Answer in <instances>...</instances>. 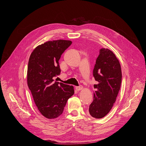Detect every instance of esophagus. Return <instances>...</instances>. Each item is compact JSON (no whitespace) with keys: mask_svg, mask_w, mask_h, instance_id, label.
<instances>
[{"mask_svg":"<svg viewBox=\"0 0 146 146\" xmlns=\"http://www.w3.org/2000/svg\"><path fill=\"white\" fill-rule=\"evenodd\" d=\"M82 89H83V86L82 85H80L79 86H76V90H78V91L81 90Z\"/></svg>","mask_w":146,"mask_h":146,"instance_id":"esophagus-1","label":"esophagus"}]
</instances>
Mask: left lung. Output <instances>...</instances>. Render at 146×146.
<instances>
[{
  "mask_svg": "<svg viewBox=\"0 0 146 146\" xmlns=\"http://www.w3.org/2000/svg\"><path fill=\"white\" fill-rule=\"evenodd\" d=\"M93 76L97 84L94 85V101L89 105V111L94 118H102L115 102L122 80L119 62L112 51L104 48L100 50Z\"/></svg>",
  "mask_w": 146,
  "mask_h": 146,
  "instance_id": "8db88e82",
  "label": "left lung"
}]
</instances>
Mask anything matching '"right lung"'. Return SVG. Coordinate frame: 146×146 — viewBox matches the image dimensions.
<instances>
[{
  "label": "right lung",
  "instance_id": "add662e5",
  "mask_svg": "<svg viewBox=\"0 0 146 146\" xmlns=\"http://www.w3.org/2000/svg\"><path fill=\"white\" fill-rule=\"evenodd\" d=\"M72 43L63 40L47 41L37 46L29 59L28 86L38 110L48 119L59 117L74 93L73 86L54 81L61 72V56Z\"/></svg>",
  "mask_w": 146,
  "mask_h": 146
}]
</instances>
